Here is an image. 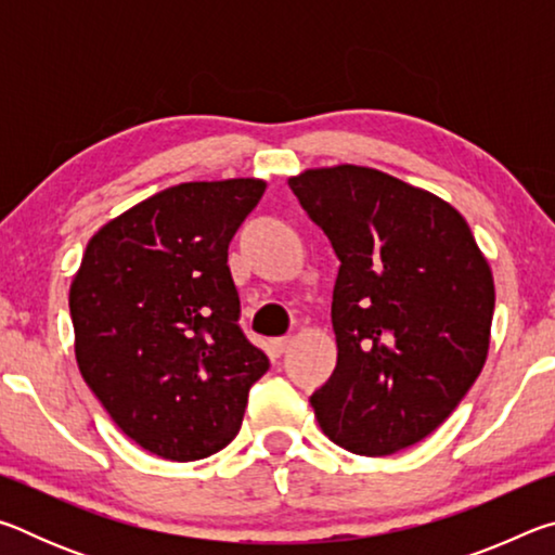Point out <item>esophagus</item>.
Segmentation results:
<instances>
[{
    "label": "esophagus",
    "instance_id": "esophagus-1",
    "mask_svg": "<svg viewBox=\"0 0 555 555\" xmlns=\"http://www.w3.org/2000/svg\"><path fill=\"white\" fill-rule=\"evenodd\" d=\"M291 343H294L291 337H276V340H271V352H274L276 357L284 354L291 347Z\"/></svg>",
    "mask_w": 555,
    "mask_h": 555
}]
</instances>
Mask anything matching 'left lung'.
Wrapping results in <instances>:
<instances>
[{"label":"left lung","instance_id":"8db88e82","mask_svg":"<svg viewBox=\"0 0 555 555\" xmlns=\"http://www.w3.org/2000/svg\"><path fill=\"white\" fill-rule=\"evenodd\" d=\"M288 185L340 259L331 308L337 364L311 397L318 424L357 455L418 443L485 367L490 264L453 205L393 176L343 164Z\"/></svg>","mask_w":555,"mask_h":555}]
</instances>
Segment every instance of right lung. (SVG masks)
I'll return each mask as SVG.
<instances>
[{"label":"right lung","instance_id":"1","mask_svg":"<svg viewBox=\"0 0 555 555\" xmlns=\"http://www.w3.org/2000/svg\"><path fill=\"white\" fill-rule=\"evenodd\" d=\"M264 181L181 183L109 220L70 284L75 360L119 426L176 463L240 434L269 357L240 327L228 247Z\"/></svg>","mask_w":555,"mask_h":555}]
</instances>
